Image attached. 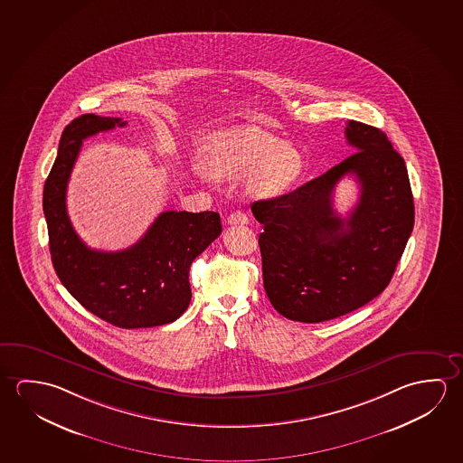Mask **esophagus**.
<instances>
[{
    "mask_svg": "<svg viewBox=\"0 0 463 463\" xmlns=\"http://www.w3.org/2000/svg\"><path fill=\"white\" fill-rule=\"evenodd\" d=\"M249 216L243 212L231 213L228 216V224H247Z\"/></svg>",
    "mask_w": 463,
    "mask_h": 463,
    "instance_id": "1",
    "label": "esophagus"
}]
</instances>
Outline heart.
Listing matches in <instances>:
<instances>
[{"instance_id":"heart-1","label":"heart","mask_w":463,"mask_h":463,"mask_svg":"<svg viewBox=\"0 0 463 463\" xmlns=\"http://www.w3.org/2000/svg\"><path fill=\"white\" fill-rule=\"evenodd\" d=\"M200 165L216 179L249 175L247 194L265 200L284 195L304 173L302 153L258 126L213 134L200 150Z\"/></svg>"}]
</instances>
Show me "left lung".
<instances>
[{
	"instance_id": "left-lung-1",
	"label": "left lung",
	"mask_w": 463,
	"mask_h": 463,
	"mask_svg": "<svg viewBox=\"0 0 463 463\" xmlns=\"http://www.w3.org/2000/svg\"><path fill=\"white\" fill-rule=\"evenodd\" d=\"M356 153L302 187L260 200L258 243L266 296L300 323L339 318L372 302L395 271L409 241L415 205L405 161L383 130L349 121ZM354 175L361 198L347 219L333 210L335 184Z\"/></svg>"
}]
</instances>
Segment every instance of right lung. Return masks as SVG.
I'll use <instances>...</instances> for the list:
<instances>
[{"label":"right lung","mask_w":463,"mask_h":463,"mask_svg":"<svg viewBox=\"0 0 463 463\" xmlns=\"http://www.w3.org/2000/svg\"><path fill=\"white\" fill-rule=\"evenodd\" d=\"M116 126L126 122L82 114L62 130L43 187L52 261L69 294L99 318L124 329L161 326L187 310L190 265L221 234V218L214 212H165L126 250L87 247L66 210L69 177L84 138Z\"/></svg>","instance_id":"add662e5"}]
</instances>
